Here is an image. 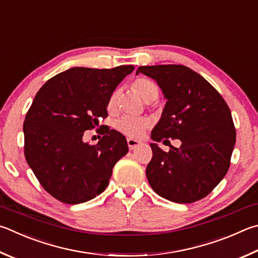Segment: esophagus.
Wrapping results in <instances>:
<instances>
[{
    "label": "esophagus",
    "instance_id": "34e87169",
    "mask_svg": "<svg viewBox=\"0 0 258 258\" xmlns=\"http://www.w3.org/2000/svg\"><path fill=\"white\" fill-rule=\"evenodd\" d=\"M142 144V142H140V141H138V140H134V139H132V138H128L127 139V145H128V148L131 149V150H133V149H137L139 145H141Z\"/></svg>",
    "mask_w": 258,
    "mask_h": 258
}]
</instances>
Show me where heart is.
Listing matches in <instances>:
<instances>
[{
  "label": "heart",
  "mask_w": 258,
  "mask_h": 258,
  "mask_svg": "<svg viewBox=\"0 0 258 258\" xmlns=\"http://www.w3.org/2000/svg\"><path fill=\"white\" fill-rule=\"evenodd\" d=\"M134 91L145 102L153 101L159 95V89L157 84L148 78H138L132 84ZM119 91L115 90L111 93L108 101H107V110L109 113H115L118 107ZM151 126V120L147 117H130L124 116L115 121L116 130L126 137L139 139L142 137L145 130Z\"/></svg>",
  "instance_id": "heart-1"
}]
</instances>
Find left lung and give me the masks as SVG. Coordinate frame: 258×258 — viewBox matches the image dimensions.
I'll return each instance as SVG.
<instances>
[{
    "instance_id": "8db88e82",
    "label": "left lung",
    "mask_w": 258,
    "mask_h": 258,
    "mask_svg": "<svg viewBox=\"0 0 258 258\" xmlns=\"http://www.w3.org/2000/svg\"><path fill=\"white\" fill-rule=\"evenodd\" d=\"M153 79L167 99L151 133L150 186L171 202L193 203L209 195L226 176L236 143L230 109L220 93L184 65L140 67L137 74ZM182 141L165 153L157 142Z\"/></svg>"
}]
</instances>
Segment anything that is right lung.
Returning a JSON list of instances; mask_svg holds the SVG:
<instances>
[{"label":"right lung","instance_id":"1","mask_svg":"<svg viewBox=\"0 0 258 258\" xmlns=\"http://www.w3.org/2000/svg\"><path fill=\"white\" fill-rule=\"evenodd\" d=\"M133 65L114 69L72 68L37 92L23 123L25 157L40 185L56 200L79 204L108 186L115 163L128 152L123 134L109 127L96 145L83 141L99 125L107 101Z\"/></svg>","mask_w":258,"mask_h":258}]
</instances>
